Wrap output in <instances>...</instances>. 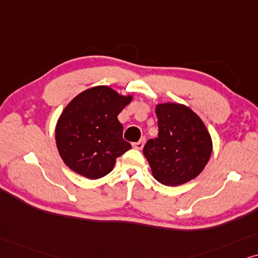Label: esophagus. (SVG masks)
Instances as JSON below:
<instances>
[{"label":"esophagus","instance_id":"34e87169","mask_svg":"<svg viewBox=\"0 0 258 258\" xmlns=\"http://www.w3.org/2000/svg\"><path fill=\"white\" fill-rule=\"evenodd\" d=\"M144 143H145V139H140L139 142H137V143H135L133 144V147H135L136 150H142L143 147H144Z\"/></svg>","mask_w":258,"mask_h":258}]
</instances>
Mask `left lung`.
I'll use <instances>...</instances> for the list:
<instances>
[{
    "mask_svg": "<svg viewBox=\"0 0 258 258\" xmlns=\"http://www.w3.org/2000/svg\"><path fill=\"white\" fill-rule=\"evenodd\" d=\"M158 137L144 146V156L159 183L177 186L204 170L212 152L210 133L202 119L187 106L158 104Z\"/></svg>",
    "mask_w": 258,
    "mask_h": 258,
    "instance_id": "1",
    "label": "left lung"
}]
</instances>
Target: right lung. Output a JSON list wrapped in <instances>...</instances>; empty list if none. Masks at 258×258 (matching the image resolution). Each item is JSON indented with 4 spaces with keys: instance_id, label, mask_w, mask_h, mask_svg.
Returning <instances> with one entry per match:
<instances>
[{
    "instance_id": "add662e5",
    "label": "right lung",
    "mask_w": 258,
    "mask_h": 258,
    "mask_svg": "<svg viewBox=\"0 0 258 258\" xmlns=\"http://www.w3.org/2000/svg\"><path fill=\"white\" fill-rule=\"evenodd\" d=\"M132 101L108 86L78 94L61 113L55 140L63 163L80 176L99 179L113 170L115 159L132 149L122 139L118 114Z\"/></svg>"
}]
</instances>
